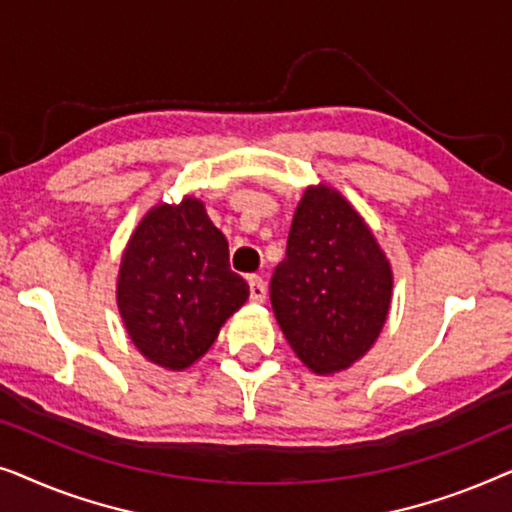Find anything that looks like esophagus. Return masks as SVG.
<instances>
[{"label":"esophagus","instance_id":"1","mask_svg":"<svg viewBox=\"0 0 512 512\" xmlns=\"http://www.w3.org/2000/svg\"><path fill=\"white\" fill-rule=\"evenodd\" d=\"M265 293H268V289H265L263 279L256 277V275H251L249 277V298L254 300V303H263Z\"/></svg>","mask_w":512,"mask_h":512}]
</instances>
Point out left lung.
Here are the masks:
<instances>
[{
  "label": "left lung",
  "instance_id": "8db88e82",
  "mask_svg": "<svg viewBox=\"0 0 512 512\" xmlns=\"http://www.w3.org/2000/svg\"><path fill=\"white\" fill-rule=\"evenodd\" d=\"M394 272L352 202L326 184L307 186L293 214L286 258L270 282L284 338L312 373H340L380 338Z\"/></svg>",
  "mask_w": 512,
  "mask_h": 512
}]
</instances>
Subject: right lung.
Listing matches in <instances>:
<instances>
[{
	"mask_svg": "<svg viewBox=\"0 0 512 512\" xmlns=\"http://www.w3.org/2000/svg\"><path fill=\"white\" fill-rule=\"evenodd\" d=\"M249 284L228 265V240L202 200L158 202L121 256L116 303L132 345L167 370L193 366L247 303Z\"/></svg>",
	"mask_w": 512,
	"mask_h": 512,
	"instance_id": "add662e5",
	"label": "right lung"
}]
</instances>
